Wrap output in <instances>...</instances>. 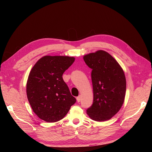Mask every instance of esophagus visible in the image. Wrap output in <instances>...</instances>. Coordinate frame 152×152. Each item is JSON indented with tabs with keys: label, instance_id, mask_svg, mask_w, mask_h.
Instances as JSON below:
<instances>
[{
	"label": "esophagus",
	"instance_id": "obj_1",
	"mask_svg": "<svg viewBox=\"0 0 152 152\" xmlns=\"http://www.w3.org/2000/svg\"><path fill=\"white\" fill-rule=\"evenodd\" d=\"M76 100H77V102H80V100H81V96H80V95H79V96H78V97H76Z\"/></svg>",
	"mask_w": 152,
	"mask_h": 152
}]
</instances>
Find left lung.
Wrapping results in <instances>:
<instances>
[{"mask_svg": "<svg viewBox=\"0 0 152 152\" xmlns=\"http://www.w3.org/2000/svg\"><path fill=\"white\" fill-rule=\"evenodd\" d=\"M91 69L94 100L87 113L96 121L108 120L121 108L125 97L126 81L124 71L116 60L103 50L84 57Z\"/></svg>", "mask_w": 152, "mask_h": 152, "instance_id": "obj_1", "label": "left lung"}]
</instances>
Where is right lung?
<instances>
[{
	"instance_id": "1",
	"label": "right lung",
	"mask_w": 152,
	"mask_h": 152,
	"mask_svg": "<svg viewBox=\"0 0 152 152\" xmlns=\"http://www.w3.org/2000/svg\"><path fill=\"white\" fill-rule=\"evenodd\" d=\"M75 60L67 56H45L30 71L28 99L36 115L46 122L60 121L76 102L62 77Z\"/></svg>"
}]
</instances>
